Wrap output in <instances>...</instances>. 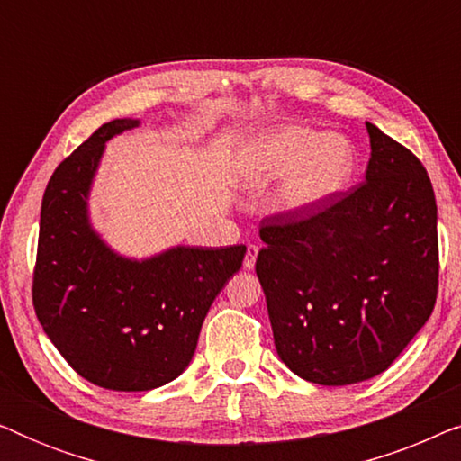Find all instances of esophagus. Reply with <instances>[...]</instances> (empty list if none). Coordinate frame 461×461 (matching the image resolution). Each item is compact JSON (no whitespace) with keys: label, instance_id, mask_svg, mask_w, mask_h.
<instances>
[{"label":"esophagus","instance_id":"1","mask_svg":"<svg viewBox=\"0 0 461 461\" xmlns=\"http://www.w3.org/2000/svg\"><path fill=\"white\" fill-rule=\"evenodd\" d=\"M258 251H260V248L258 245H248V251H245V260H243V267L251 270L256 267V258H258Z\"/></svg>","mask_w":461,"mask_h":461}]
</instances>
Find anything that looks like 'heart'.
<instances>
[{"mask_svg": "<svg viewBox=\"0 0 461 461\" xmlns=\"http://www.w3.org/2000/svg\"><path fill=\"white\" fill-rule=\"evenodd\" d=\"M355 163V149L344 136L294 123L251 138L239 155V176L251 188L285 178L276 207L302 213L342 193Z\"/></svg>", "mask_w": 461, "mask_h": 461, "instance_id": "1", "label": "heart"}]
</instances>
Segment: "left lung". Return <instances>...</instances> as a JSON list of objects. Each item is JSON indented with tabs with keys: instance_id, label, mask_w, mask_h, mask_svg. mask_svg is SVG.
Returning a JSON list of instances; mask_svg holds the SVG:
<instances>
[{
	"instance_id": "left-lung-1",
	"label": "left lung",
	"mask_w": 461,
	"mask_h": 461,
	"mask_svg": "<svg viewBox=\"0 0 461 461\" xmlns=\"http://www.w3.org/2000/svg\"><path fill=\"white\" fill-rule=\"evenodd\" d=\"M365 182L302 213L264 218L256 275L276 355L295 375L346 386L386 371L438 292L437 199L411 150L367 123Z\"/></svg>"
}]
</instances>
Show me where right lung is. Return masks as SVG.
Masks as SVG:
<instances>
[{"mask_svg": "<svg viewBox=\"0 0 461 461\" xmlns=\"http://www.w3.org/2000/svg\"><path fill=\"white\" fill-rule=\"evenodd\" d=\"M136 125L138 119L100 125L54 169L33 270L43 331L81 377L119 393L159 388L188 367L212 302L245 256V245H178L138 262L94 232L87 194L104 142Z\"/></svg>", "mask_w": 461, "mask_h": 461, "instance_id": "add662e5", "label": "right lung"}]
</instances>
